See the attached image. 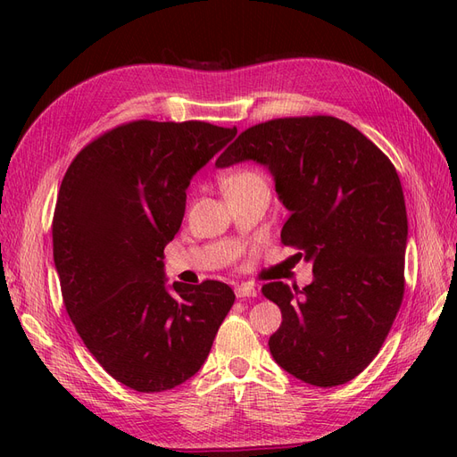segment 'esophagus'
I'll list each match as a JSON object with an SVG mask.
<instances>
[{"label":"esophagus","mask_w":457,"mask_h":457,"mask_svg":"<svg viewBox=\"0 0 457 457\" xmlns=\"http://www.w3.org/2000/svg\"><path fill=\"white\" fill-rule=\"evenodd\" d=\"M234 294H237V297H240V299L257 297V289L250 284H240V286H237V289H234Z\"/></svg>","instance_id":"34e87169"}]
</instances>
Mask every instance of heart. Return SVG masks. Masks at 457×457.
<instances>
[{"label":"heart","instance_id":"obj_1","mask_svg":"<svg viewBox=\"0 0 457 457\" xmlns=\"http://www.w3.org/2000/svg\"><path fill=\"white\" fill-rule=\"evenodd\" d=\"M255 181H262L261 175H257L255 171H238V173H234V175H230L227 179L225 187H228V185H242V183H255Z\"/></svg>","mask_w":457,"mask_h":457}]
</instances>
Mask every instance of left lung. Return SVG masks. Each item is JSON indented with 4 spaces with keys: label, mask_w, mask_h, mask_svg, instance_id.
I'll return each mask as SVG.
<instances>
[{
    "label": "left lung",
    "mask_w": 457,
    "mask_h": 457,
    "mask_svg": "<svg viewBox=\"0 0 457 457\" xmlns=\"http://www.w3.org/2000/svg\"><path fill=\"white\" fill-rule=\"evenodd\" d=\"M245 160L272 173L289 212L282 242L301 250L314 274L303 289L262 286L282 311L270 354L309 385L347 383L379 353L404 295L408 217L395 165L334 116L257 123L215 165Z\"/></svg>",
    "instance_id": "8db88e82"
}]
</instances>
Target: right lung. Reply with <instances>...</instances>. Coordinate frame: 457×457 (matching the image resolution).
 I'll use <instances>...</instances> for the list:
<instances>
[{
    "label": "right lung",
    "mask_w": 457,
    "mask_h": 457,
    "mask_svg": "<svg viewBox=\"0 0 457 457\" xmlns=\"http://www.w3.org/2000/svg\"><path fill=\"white\" fill-rule=\"evenodd\" d=\"M237 128L129 121L72 160L53 215V259L81 341L110 376L162 393L202 368L234 292L165 286L163 247L181 228L190 179Z\"/></svg>",
    "instance_id": "add662e5"
}]
</instances>
